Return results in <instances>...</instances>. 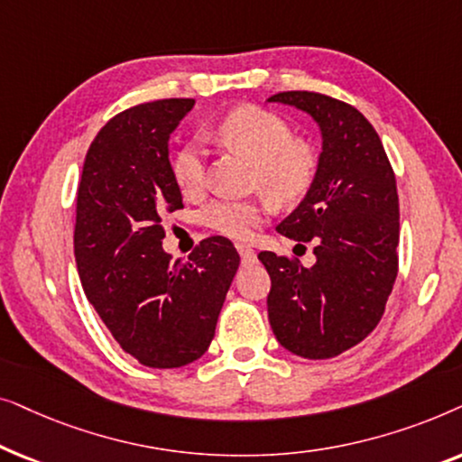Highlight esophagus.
Masks as SVG:
<instances>
[{
    "label": "esophagus",
    "mask_w": 462,
    "mask_h": 462,
    "mask_svg": "<svg viewBox=\"0 0 462 462\" xmlns=\"http://www.w3.org/2000/svg\"><path fill=\"white\" fill-rule=\"evenodd\" d=\"M236 248H237V252H239V256H242V263L250 264V263L256 261V252L252 250L248 244H237Z\"/></svg>",
    "instance_id": "34e87169"
}]
</instances>
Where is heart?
<instances>
[{"label": "heart", "mask_w": 462, "mask_h": 462, "mask_svg": "<svg viewBox=\"0 0 462 462\" xmlns=\"http://www.w3.org/2000/svg\"><path fill=\"white\" fill-rule=\"evenodd\" d=\"M220 141L256 163L258 180L277 201H294L311 187L318 172V153L307 141L294 138L290 124L277 113L242 105L217 124ZM172 179L185 198L204 187V153L195 143L176 151ZM267 199L218 198L201 210V223L220 236L244 239L264 220Z\"/></svg>", "instance_id": "obj_1"}]
</instances>
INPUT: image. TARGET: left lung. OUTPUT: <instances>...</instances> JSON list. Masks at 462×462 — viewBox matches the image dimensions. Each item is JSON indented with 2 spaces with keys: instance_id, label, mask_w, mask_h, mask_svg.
Segmentation results:
<instances>
[{
  "instance_id": "1",
  "label": "left lung",
  "mask_w": 462,
  "mask_h": 462,
  "mask_svg": "<svg viewBox=\"0 0 462 462\" xmlns=\"http://www.w3.org/2000/svg\"><path fill=\"white\" fill-rule=\"evenodd\" d=\"M318 122V172L299 208L277 225L294 242L313 244L315 264L261 252L271 277L269 321L283 349L328 359L351 349L381 321L397 277L400 199L389 157L356 106L319 92L269 98Z\"/></svg>"
}]
</instances>
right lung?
Here are the masks:
<instances>
[{
    "label": "right lung",
    "mask_w": 462,
    "mask_h": 462,
    "mask_svg": "<svg viewBox=\"0 0 462 462\" xmlns=\"http://www.w3.org/2000/svg\"><path fill=\"white\" fill-rule=\"evenodd\" d=\"M193 98L130 106L109 119L86 153L73 248L81 288L113 338L149 368L204 356L239 267L226 237L201 239L187 261L162 248V218L182 208L168 160L170 134Z\"/></svg>",
    "instance_id": "add662e5"
}]
</instances>
